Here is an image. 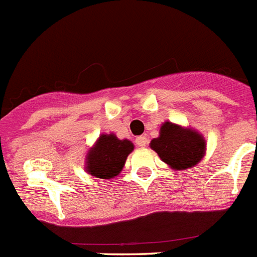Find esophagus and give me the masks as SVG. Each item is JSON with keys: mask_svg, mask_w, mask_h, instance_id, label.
I'll use <instances>...</instances> for the list:
<instances>
[{"mask_svg": "<svg viewBox=\"0 0 257 257\" xmlns=\"http://www.w3.org/2000/svg\"><path fill=\"white\" fill-rule=\"evenodd\" d=\"M137 144L139 146V147H146L148 144V138L146 137V135H141V137L137 138Z\"/></svg>", "mask_w": 257, "mask_h": 257, "instance_id": "34e87169", "label": "esophagus"}]
</instances>
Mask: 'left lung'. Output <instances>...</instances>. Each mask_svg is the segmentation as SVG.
Returning a JSON list of instances; mask_svg holds the SVG:
<instances>
[{
  "label": "left lung",
  "mask_w": 257,
  "mask_h": 257,
  "mask_svg": "<svg viewBox=\"0 0 257 257\" xmlns=\"http://www.w3.org/2000/svg\"><path fill=\"white\" fill-rule=\"evenodd\" d=\"M150 144L163 162L176 171L192 168L205 154V141L200 134L171 122L163 124L160 137Z\"/></svg>",
  "instance_id": "obj_1"
}]
</instances>
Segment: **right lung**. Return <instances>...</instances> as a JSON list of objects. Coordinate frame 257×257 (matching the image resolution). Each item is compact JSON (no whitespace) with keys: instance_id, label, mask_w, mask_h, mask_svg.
<instances>
[{"instance_id":"add662e5","label":"right lung","mask_w":257,"mask_h":257,"mask_svg":"<svg viewBox=\"0 0 257 257\" xmlns=\"http://www.w3.org/2000/svg\"><path fill=\"white\" fill-rule=\"evenodd\" d=\"M134 150L130 141H119L115 135H101L86 158V171L98 179H111L122 171Z\"/></svg>"}]
</instances>
